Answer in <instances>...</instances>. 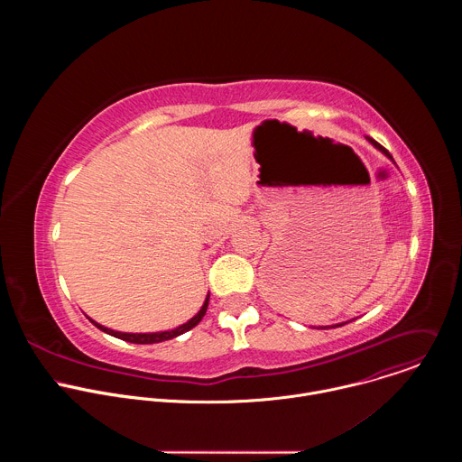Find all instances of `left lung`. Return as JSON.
<instances>
[{
    "label": "left lung",
    "mask_w": 462,
    "mask_h": 462,
    "mask_svg": "<svg viewBox=\"0 0 462 462\" xmlns=\"http://www.w3.org/2000/svg\"><path fill=\"white\" fill-rule=\"evenodd\" d=\"M365 139H367V141H369V143H371V144H373V146H374V148H376L378 152H382V153H383V155H385L387 159H391V161H393V157H391V155L387 153V150H385V148H382V146H380V144H378L376 141H373L371 137H365ZM351 321H353V319H351ZM346 323H349V321H342V323H337V325H325V327H318V328H331V327H342V325H346Z\"/></svg>",
    "instance_id": "8db88e82"
}]
</instances>
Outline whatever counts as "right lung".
<instances>
[{
    "instance_id": "add662e5",
    "label": "right lung",
    "mask_w": 462,
    "mask_h": 462,
    "mask_svg": "<svg viewBox=\"0 0 462 462\" xmlns=\"http://www.w3.org/2000/svg\"><path fill=\"white\" fill-rule=\"evenodd\" d=\"M208 300H210V294L207 296V300H205L201 310L197 312L191 319H188L186 323H182V325L171 328V331H161V333H120V331H113V328H107V327L97 323V321L91 319V318H89V319H91V323H93L95 327L100 328V331H104V333H107V335H111V337H115V338H120V340H124V342H129V344H159V342H166V340H171V338H177V337L184 335L186 331H189V328H193L197 323H199V321L203 319V316L207 314Z\"/></svg>"
}]
</instances>
